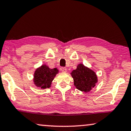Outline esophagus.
I'll list each match as a JSON object with an SVG mask.
<instances>
[{
    "instance_id": "obj_1",
    "label": "esophagus",
    "mask_w": 131,
    "mask_h": 131,
    "mask_svg": "<svg viewBox=\"0 0 131 131\" xmlns=\"http://www.w3.org/2000/svg\"><path fill=\"white\" fill-rule=\"evenodd\" d=\"M61 71H62V72H67V68H66L64 67H62L61 68Z\"/></svg>"
}]
</instances>
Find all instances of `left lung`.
<instances>
[{"label": "left lung", "mask_w": 131, "mask_h": 131, "mask_svg": "<svg viewBox=\"0 0 131 131\" xmlns=\"http://www.w3.org/2000/svg\"><path fill=\"white\" fill-rule=\"evenodd\" d=\"M71 74L74 79V86L80 91L90 92L97 82L96 73L83 64H78L77 69L72 71Z\"/></svg>", "instance_id": "8db88e82"}]
</instances>
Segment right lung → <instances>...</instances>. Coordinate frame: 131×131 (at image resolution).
<instances>
[{"label": "right lung", "mask_w": 131, "mask_h": 131, "mask_svg": "<svg viewBox=\"0 0 131 131\" xmlns=\"http://www.w3.org/2000/svg\"><path fill=\"white\" fill-rule=\"evenodd\" d=\"M58 72L59 70L56 68L50 69L46 64H43L35 71L34 84L36 87L42 89L50 88L52 81Z\"/></svg>", "instance_id": "1"}]
</instances>
